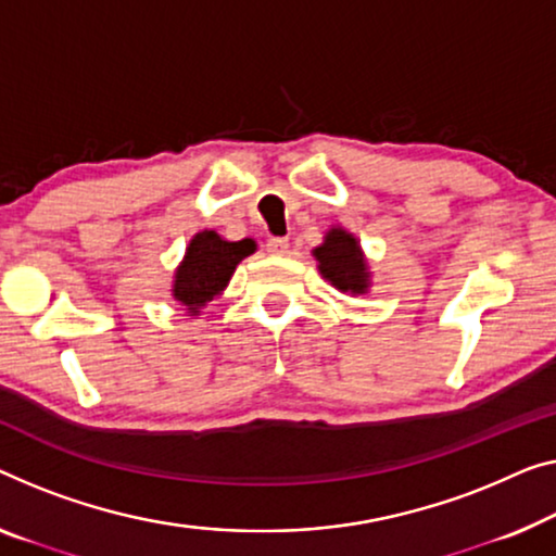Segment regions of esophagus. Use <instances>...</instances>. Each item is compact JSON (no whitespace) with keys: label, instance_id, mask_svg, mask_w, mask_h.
<instances>
[{"label":"esophagus","instance_id":"obj_1","mask_svg":"<svg viewBox=\"0 0 556 556\" xmlns=\"http://www.w3.org/2000/svg\"><path fill=\"white\" fill-rule=\"evenodd\" d=\"M267 252L275 254V256L287 254L289 252V242H287L285 237H271L269 242H267Z\"/></svg>","mask_w":556,"mask_h":556}]
</instances>
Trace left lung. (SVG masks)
<instances>
[{
  "label": "left lung",
  "mask_w": 556,
  "mask_h": 556,
  "mask_svg": "<svg viewBox=\"0 0 556 556\" xmlns=\"http://www.w3.org/2000/svg\"><path fill=\"white\" fill-rule=\"evenodd\" d=\"M319 275L339 292L364 294L369 289V269L357 237L342 227H331L325 242L314 250Z\"/></svg>",
  "instance_id": "8db88e82"
}]
</instances>
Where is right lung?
<instances>
[{"label": "right lung", "instance_id": "obj_1", "mask_svg": "<svg viewBox=\"0 0 556 556\" xmlns=\"http://www.w3.org/2000/svg\"><path fill=\"white\" fill-rule=\"evenodd\" d=\"M254 250L256 244L252 239L227 242L212 229L199 231L189 242L185 260L174 271L172 296L181 306H187L189 314L194 317L206 302L225 292L237 264Z\"/></svg>", "mask_w": 556, "mask_h": 556}]
</instances>
